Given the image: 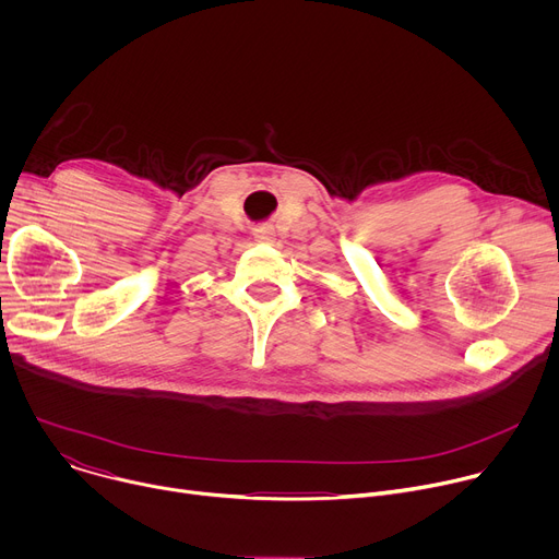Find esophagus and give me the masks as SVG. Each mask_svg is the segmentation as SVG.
I'll list each match as a JSON object with an SVG mask.
<instances>
[{
  "instance_id": "1",
  "label": "esophagus",
  "mask_w": 559,
  "mask_h": 559,
  "mask_svg": "<svg viewBox=\"0 0 559 559\" xmlns=\"http://www.w3.org/2000/svg\"><path fill=\"white\" fill-rule=\"evenodd\" d=\"M254 238L259 243H272L274 241V229L272 227H259L254 231Z\"/></svg>"
}]
</instances>
